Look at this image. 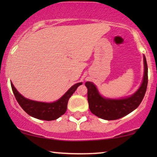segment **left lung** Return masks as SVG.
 Here are the masks:
<instances>
[{"mask_svg": "<svg viewBox=\"0 0 157 157\" xmlns=\"http://www.w3.org/2000/svg\"><path fill=\"white\" fill-rule=\"evenodd\" d=\"M144 74L143 81L136 92L129 97L121 99H109L102 97L93 83H85L87 87L88 102L90 111L96 117L105 120H116L124 117L136 109L142 101L148 83V67L144 56Z\"/></svg>", "mask_w": 157, "mask_h": 157, "instance_id": "left-lung-1", "label": "left lung"}]
</instances>
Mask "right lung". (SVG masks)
Returning <instances> with one entry per match:
<instances>
[{
	"label": "right lung",
	"instance_id": "1",
	"mask_svg": "<svg viewBox=\"0 0 157 157\" xmlns=\"http://www.w3.org/2000/svg\"><path fill=\"white\" fill-rule=\"evenodd\" d=\"M82 84L78 83L70 88L68 91L56 101L53 103L38 102L35 101L27 99L18 93L12 83H10L11 88L15 97L19 105L28 114L38 119L45 121H52L57 119L61 116L66 113L67 109V104L72 94L74 93L77 88Z\"/></svg>",
	"mask_w": 157,
	"mask_h": 157
}]
</instances>
